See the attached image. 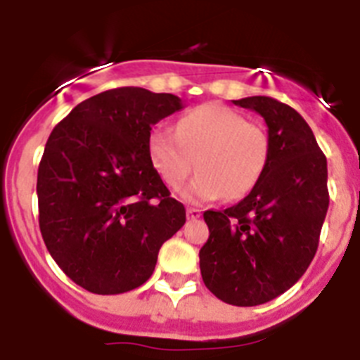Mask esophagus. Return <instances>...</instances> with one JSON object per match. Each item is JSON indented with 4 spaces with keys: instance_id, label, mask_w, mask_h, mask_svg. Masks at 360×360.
<instances>
[{
    "instance_id": "esophagus-1",
    "label": "esophagus",
    "mask_w": 360,
    "mask_h": 360,
    "mask_svg": "<svg viewBox=\"0 0 360 360\" xmlns=\"http://www.w3.org/2000/svg\"><path fill=\"white\" fill-rule=\"evenodd\" d=\"M186 217L195 221V219L201 217V210H198V208H186Z\"/></svg>"
}]
</instances>
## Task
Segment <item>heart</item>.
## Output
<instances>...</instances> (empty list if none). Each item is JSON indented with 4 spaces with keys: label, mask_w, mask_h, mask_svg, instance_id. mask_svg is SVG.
Here are the masks:
<instances>
[{
    "label": "heart",
    "mask_w": 360,
    "mask_h": 360,
    "mask_svg": "<svg viewBox=\"0 0 360 360\" xmlns=\"http://www.w3.org/2000/svg\"><path fill=\"white\" fill-rule=\"evenodd\" d=\"M150 161L161 179L195 205L226 198H246L257 186L270 158V137L259 124L246 123L239 112L217 103L198 106L177 121L176 132L155 128L148 139Z\"/></svg>",
    "instance_id": "heart-1"
}]
</instances>
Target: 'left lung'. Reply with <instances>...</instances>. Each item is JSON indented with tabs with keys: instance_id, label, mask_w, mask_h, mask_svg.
Returning a JSON list of instances; mask_svg holds the SVG:
<instances>
[{
	"instance_id": "obj_1",
	"label": "left lung",
	"mask_w": 360,
	"mask_h": 360,
	"mask_svg": "<svg viewBox=\"0 0 360 360\" xmlns=\"http://www.w3.org/2000/svg\"><path fill=\"white\" fill-rule=\"evenodd\" d=\"M262 115L270 158L257 186L226 210L202 214L210 237L199 252L202 281L217 299L257 306L308 270L326 217V158L292 106L266 96L233 101Z\"/></svg>"
}]
</instances>
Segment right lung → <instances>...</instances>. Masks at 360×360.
<instances>
[{
	"label": "right lung",
	"mask_w": 360,
	"mask_h": 360,
	"mask_svg": "<svg viewBox=\"0 0 360 360\" xmlns=\"http://www.w3.org/2000/svg\"><path fill=\"white\" fill-rule=\"evenodd\" d=\"M181 108L174 94L123 86L79 103L50 134L37 170L39 230L81 288L141 286L186 221L148 154L152 127Z\"/></svg>",
	"instance_id": "obj_1"
}]
</instances>
